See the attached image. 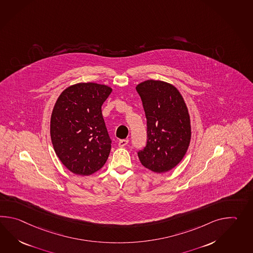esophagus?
<instances>
[{
	"label": "esophagus",
	"instance_id": "34e87169",
	"mask_svg": "<svg viewBox=\"0 0 253 253\" xmlns=\"http://www.w3.org/2000/svg\"><path fill=\"white\" fill-rule=\"evenodd\" d=\"M128 144V140H121L119 141V147L123 148V147L126 146Z\"/></svg>",
	"mask_w": 253,
	"mask_h": 253
}]
</instances>
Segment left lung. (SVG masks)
I'll return each mask as SVG.
<instances>
[{
    "label": "left lung",
    "mask_w": 253,
    "mask_h": 253,
    "mask_svg": "<svg viewBox=\"0 0 253 253\" xmlns=\"http://www.w3.org/2000/svg\"><path fill=\"white\" fill-rule=\"evenodd\" d=\"M147 119V145L140 163L156 173L167 172L185 156L191 139V118L180 90L163 81L147 80L136 86Z\"/></svg>",
    "instance_id": "8db88e82"
}]
</instances>
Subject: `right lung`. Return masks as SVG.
Listing matches in <instances>:
<instances>
[{
    "label": "right lung",
    "instance_id": "1",
    "mask_svg": "<svg viewBox=\"0 0 253 253\" xmlns=\"http://www.w3.org/2000/svg\"><path fill=\"white\" fill-rule=\"evenodd\" d=\"M112 91L108 85L79 83L63 90L54 104L50 123L52 146L74 174H93L109 157L112 140L101 105Z\"/></svg>",
    "mask_w": 253,
    "mask_h": 253
}]
</instances>
